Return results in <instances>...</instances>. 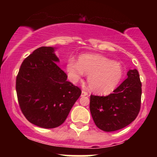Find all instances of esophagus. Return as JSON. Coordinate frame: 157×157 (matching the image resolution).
Returning a JSON list of instances; mask_svg holds the SVG:
<instances>
[{
	"label": "esophagus",
	"instance_id": "1",
	"mask_svg": "<svg viewBox=\"0 0 157 157\" xmlns=\"http://www.w3.org/2000/svg\"><path fill=\"white\" fill-rule=\"evenodd\" d=\"M87 95H88L87 91H84V90H82V93H81V96L84 97V96H87Z\"/></svg>",
	"mask_w": 157,
	"mask_h": 157
}]
</instances>
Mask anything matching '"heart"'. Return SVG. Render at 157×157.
<instances>
[{"mask_svg":"<svg viewBox=\"0 0 157 157\" xmlns=\"http://www.w3.org/2000/svg\"><path fill=\"white\" fill-rule=\"evenodd\" d=\"M66 70L70 81L75 83L88 75L89 89L97 94H109L116 89L123 75L122 66L116 61L97 54H84L77 62L70 57Z\"/></svg>","mask_w":157,"mask_h":157,"instance_id":"b5f03b06","label":"heart"}]
</instances>
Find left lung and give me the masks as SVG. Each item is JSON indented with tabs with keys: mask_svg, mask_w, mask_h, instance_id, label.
<instances>
[{
	"mask_svg": "<svg viewBox=\"0 0 157 157\" xmlns=\"http://www.w3.org/2000/svg\"><path fill=\"white\" fill-rule=\"evenodd\" d=\"M128 78L108 96L90 97V111L95 125L111 132L123 128L137 117L141 105L142 83L136 69L129 70Z\"/></svg>",
	"mask_w": 157,
	"mask_h": 157,
	"instance_id": "left-lung-1",
	"label": "left lung"
}]
</instances>
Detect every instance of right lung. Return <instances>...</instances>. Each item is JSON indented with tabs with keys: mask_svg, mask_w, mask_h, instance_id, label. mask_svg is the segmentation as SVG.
<instances>
[{
	"mask_svg": "<svg viewBox=\"0 0 157 157\" xmlns=\"http://www.w3.org/2000/svg\"><path fill=\"white\" fill-rule=\"evenodd\" d=\"M55 48L42 46L21 64L16 78V91L21 111L28 121L44 128L65 122L81 90L67 81Z\"/></svg>",
	"mask_w": 157,
	"mask_h": 157,
	"instance_id": "1",
	"label": "right lung"
}]
</instances>
